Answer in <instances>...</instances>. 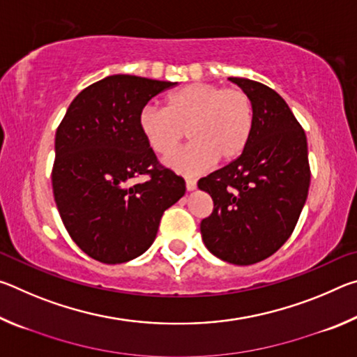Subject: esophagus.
Segmentation results:
<instances>
[{"label":"esophagus","mask_w":357,"mask_h":357,"mask_svg":"<svg viewBox=\"0 0 357 357\" xmlns=\"http://www.w3.org/2000/svg\"><path fill=\"white\" fill-rule=\"evenodd\" d=\"M197 187V181L195 179H185V189L187 190H193Z\"/></svg>","instance_id":"34e87169"}]
</instances>
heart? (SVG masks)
Returning <instances> with one entry per match:
<instances>
[{
	"instance_id": "obj_1",
	"label": "heart",
	"mask_w": 357,
	"mask_h": 357,
	"mask_svg": "<svg viewBox=\"0 0 357 357\" xmlns=\"http://www.w3.org/2000/svg\"><path fill=\"white\" fill-rule=\"evenodd\" d=\"M138 128L151 149L170 155L181 140L190 143L167 164L184 174L200 173L215 162H229L243 153L255 128V105L243 88L190 83L167 98L165 108L146 105Z\"/></svg>"
}]
</instances>
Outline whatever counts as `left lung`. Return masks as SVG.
Here are the masks:
<instances>
[{
    "mask_svg": "<svg viewBox=\"0 0 357 357\" xmlns=\"http://www.w3.org/2000/svg\"><path fill=\"white\" fill-rule=\"evenodd\" d=\"M228 80L250 94L255 128L238 159L198 181L214 202L200 231L213 255L247 266L291 236L309 193L310 165L305 132L287 102L259 82Z\"/></svg>",
    "mask_w": 357,
    "mask_h": 357,
    "instance_id": "obj_1",
    "label": "left lung"
}]
</instances>
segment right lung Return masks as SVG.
<instances>
[{
  "label": "right lung",
  "mask_w": 357,
  "mask_h": 357,
  "mask_svg": "<svg viewBox=\"0 0 357 357\" xmlns=\"http://www.w3.org/2000/svg\"><path fill=\"white\" fill-rule=\"evenodd\" d=\"M176 83L110 75L72 100L55 137L52 185L72 241L88 257L118 264L154 243L184 179L159 164L138 128L148 102ZM146 174L149 179L134 183Z\"/></svg>",
  "instance_id": "right-lung-1"
}]
</instances>
